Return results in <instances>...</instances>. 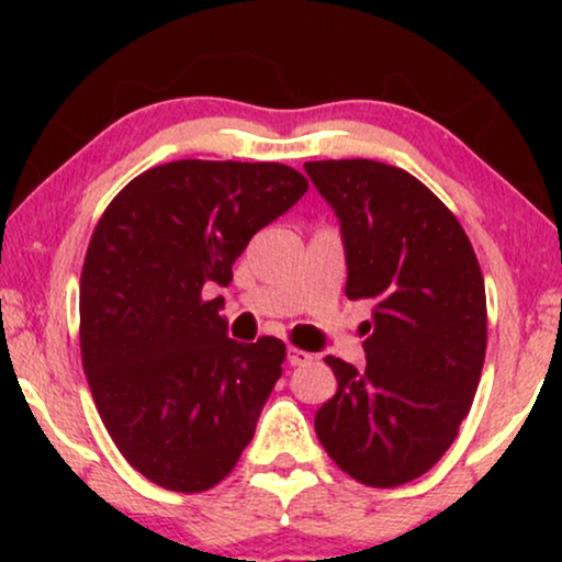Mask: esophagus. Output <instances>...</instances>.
I'll return each mask as SVG.
<instances>
[{"label": "esophagus", "mask_w": 562, "mask_h": 562, "mask_svg": "<svg viewBox=\"0 0 562 562\" xmlns=\"http://www.w3.org/2000/svg\"><path fill=\"white\" fill-rule=\"evenodd\" d=\"M312 358H314L312 352H306L302 348H289V363L291 366H304V363H310Z\"/></svg>", "instance_id": "1"}]
</instances>
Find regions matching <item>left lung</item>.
I'll list each match as a JSON object with an SVG mask.
<instances>
[{
    "label": "left lung",
    "instance_id": "obj_1",
    "mask_svg": "<svg viewBox=\"0 0 562 562\" xmlns=\"http://www.w3.org/2000/svg\"><path fill=\"white\" fill-rule=\"evenodd\" d=\"M340 220L348 299H371L366 368L327 356L337 391L322 448L366 486L425 475L458 437L486 358V289L456 214L404 168L368 158L304 164Z\"/></svg>",
    "mask_w": 562,
    "mask_h": 562
}]
</instances>
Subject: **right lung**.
I'll return each instance as SVG.
<instances>
[{"instance_id":"right-lung-1","label":"right lung","mask_w":562,"mask_h":562,"mask_svg":"<svg viewBox=\"0 0 562 562\" xmlns=\"http://www.w3.org/2000/svg\"><path fill=\"white\" fill-rule=\"evenodd\" d=\"M310 189L283 164L173 160L135 176L91 235L81 363L106 432L160 488L199 494L233 473L281 379L279 337L237 342L206 299L250 237Z\"/></svg>"}]
</instances>
